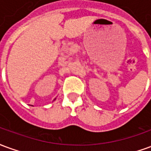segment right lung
<instances>
[{"label":"right lung","mask_w":151,"mask_h":151,"mask_svg":"<svg viewBox=\"0 0 151 151\" xmlns=\"http://www.w3.org/2000/svg\"><path fill=\"white\" fill-rule=\"evenodd\" d=\"M54 100H56V99H54ZM54 100H53V101H54Z\"/></svg>","instance_id":"obj_1"}]
</instances>
